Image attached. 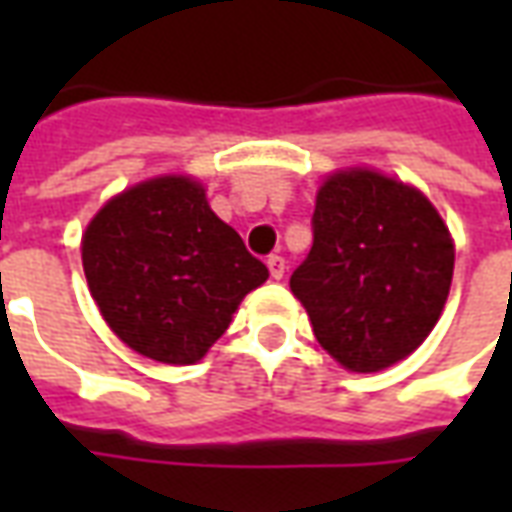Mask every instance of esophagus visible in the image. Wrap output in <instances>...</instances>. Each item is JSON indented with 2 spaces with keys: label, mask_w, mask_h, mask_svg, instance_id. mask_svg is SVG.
I'll list each match as a JSON object with an SVG mask.
<instances>
[{
  "label": "esophagus",
  "mask_w": 512,
  "mask_h": 512,
  "mask_svg": "<svg viewBox=\"0 0 512 512\" xmlns=\"http://www.w3.org/2000/svg\"><path fill=\"white\" fill-rule=\"evenodd\" d=\"M268 271H271V277L282 279L285 277V257L282 255H268Z\"/></svg>",
  "instance_id": "esophagus-1"
}]
</instances>
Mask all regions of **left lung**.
Returning a JSON list of instances; mask_svg holds the SVG:
<instances>
[{"label": "left lung", "mask_w": 512, "mask_h": 512, "mask_svg": "<svg viewBox=\"0 0 512 512\" xmlns=\"http://www.w3.org/2000/svg\"><path fill=\"white\" fill-rule=\"evenodd\" d=\"M452 266L450 233L417 189L351 169L318 191L312 249L290 290L340 365L376 373L406 359L436 326Z\"/></svg>", "instance_id": "obj_1"}]
</instances>
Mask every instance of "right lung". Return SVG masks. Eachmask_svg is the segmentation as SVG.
<instances>
[{"label": "right lung", "instance_id": "add662e5", "mask_svg": "<svg viewBox=\"0 0 512 512\" xmlns=\"http://www.w3.org/2000/svg\"><path fill=\"white\" fill-rule=\"evenodd\" d=\"M84 277L112 332L136 354L194 365L268 268L189 178L145 180L98 211L82 241Z\"/></svg>", "mask_w": 512, "mask_h": 512}]
</instances>
